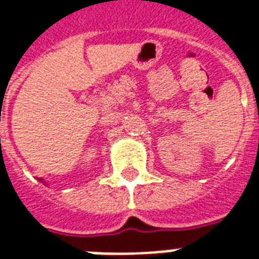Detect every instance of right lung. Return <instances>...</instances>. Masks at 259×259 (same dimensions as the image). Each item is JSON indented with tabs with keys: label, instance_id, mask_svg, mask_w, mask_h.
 Returning a JSON list of instances; mask_svg holds the SVG:
<instances>
[{
	"label": "right lung",
	"instance_id": "obj_1",
	"mask_svg": "<svg viewBox=\"0 0 259 259\" xmlns=\"http://www.w3.org/2000/svg\"><path fill=\"white\" fill-rule=\"evenodd\" d=\"M41 181H42V178H41Z\"/></svg>",
	"mask_w": 259,
	"mask_h": 259
}]
</instances>
